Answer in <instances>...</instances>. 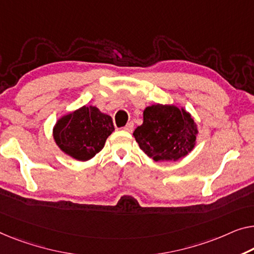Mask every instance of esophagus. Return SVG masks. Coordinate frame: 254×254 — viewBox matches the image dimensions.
<instances>
[{
  "label": "esophagus",
  "mask_w": 254,
  "mask_h": 254,
  "mask_svg": "<svg viewBox=\"0 0 254 254\" xmlns=\"http://www.w3.org/2000/svg\"><path fill=\"white\" fill-rule=\"evenodd\" d=\"M134 127V124L133 122H128L126 127H124V130L127 131V132H132V130H133Z\"/></svg>",
  "instance_id": "obj_1"
}]
</instances>
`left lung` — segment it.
<instances>
[{"mask_svg": "<svg viewBox=\"0 0 254 254\" xmlns=\"http://www.w3.org/2000/svg\"><path fill=\"white\" fill-rule=\"evenodd\" d=\"M133 135L154 161H177L194 148L197 128L185 109L157 104L143 111V123Z\"/></svg>", "mask_w": 254, "mask_h": 254, "instance_id": "1", "label": "left lung"}]
</instances>
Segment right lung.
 Wrapping results in <instances>:
<instances>
[{"label": "right lung", "mask_w": 254, "mask_h": 254, "mask_svg": "<svg viewBox=\"0 0 254 254\" xmlns=\"http://www.w3.org/2000/svg\"><path fill=\"white\" fill-rule=\"evenodd\" d=\"M113 131L111 116L93 106H83L57 122L54 138L64 153L75 160L88 161L104 148Z\"/></svg>", "instance_id": "right-lung-1"}]
</instances>
